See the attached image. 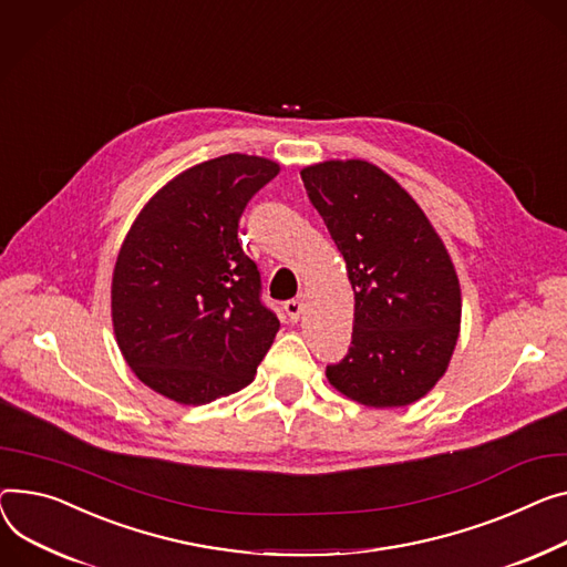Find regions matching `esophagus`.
<instances>
[{
	"label": "esophagus",
	"instance_id": "1",
	"mask_svg": "<svg viewBox=\"0 0 567 567\" xmlns=\"http://www.w3.org/2000/svg\"><path fill=\"white\" fill-rule=\"evenodd\" d=\"M285 312H287V317H289L291 321H298L300 315H303V300H300V298L287 300V303H285Z\"/></svg>",
	"mask_w": 567,
	"mask_h": 567
}]
</instances>
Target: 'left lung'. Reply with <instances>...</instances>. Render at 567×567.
I'll use <instances>...</instances> for the list:
<instances>
[{
    "label": "left lung",
    "mask_w": 567,
    "mask_h": 567,
    "mask_svg": "<svg viewBox=\"0 0 567 567\" xmlns=\"http://www.w3.org/2000/svg\"><path fill=\"white\" fill-rule=\"evenodd\" d=\"M347 261L355 293L349 355L328 383L369 408H401L442 379L461 332V282L431 220L405 188L364 159L300 171Z\"/></svg>",
    "instance_id": "obj_1"
}]
</instances>
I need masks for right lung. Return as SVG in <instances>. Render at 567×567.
<instances>
[{
    "instance_id": "right-lung-1",
    "label": "right lung",
    "mask_w": 567,
    "mask_h": 567,
    "mask_svg": "<svg viewBox=\"0 0 567 567\" xmlns=\"http://www.w3.org/2000/svg\"><path fill=\"white\" fill-rule=\"evenodd\" d=\"M280 173L271 159L223 155L186 168L145 203L111 278V321L136 379L203 405L252 383L280 330L239 241L248 200Z\"/></svg>"
}]
</instances>
